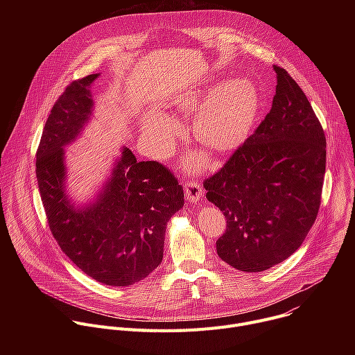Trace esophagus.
Listing matches in <instances>:
<instances>
[{
  "label": "esophagus",
  "instance_id": "obj_1",
  "mask_svg": "<svg viewBox=\"0 0 355 355\" xmlns=\"http://www.w3.org/2000/svg\"><path fill=\"white\" fill-rule=\"evenodd\" d=\"M184 191H185L187 199L191 200V202L192 200H199L202 198V195H204V189H202L199 182L195 181V180H188L184 185Z\"/></svg>",
  "mask_w": 355,
  "mask_h": 355
}]
</instances>
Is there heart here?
Wrapping results in <instances>:
<instances>
[{
	"mask_svg": "<svg viewBox=\"0 0 355 355\" xmlns=\"http://www.w3.org/2000/svg\"><path fill=\"white\" fill-rule=\"evenodd\" d=\"M200 92L184 91L173 99L180 111H192L198 107ZM257 108V94L250 81L229 80L214 88L202 101L195 116L196 136L211 148L222 150L236 143L248 129ZM143 135L157 146H166L177 123L159 110L148 111L141 121Z\"/></svg>",
	"mask_w": 355,
	"mask_h": 355,
	"instance_id": "b5f03b06",
	"label": "heart"
}]
</instances>
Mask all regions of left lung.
<instances>
[{"instance_id":"obj_1","label":"left lung","mask_w":355,"mask_h":355,"mask_svg":"<svg viewBox=\"0 0 355 355\" xmlns=\"http://www.w3.org/2000/svg\"><path fill=\"white\" fill-rule=\"evenodd\" d=\"M274 70L270 112L204 181L226 218L218 256L245 272L268 270L300 247L318 218L326 173L324 130L311 103L285 69Z\"/></svg>"}]
</instances>
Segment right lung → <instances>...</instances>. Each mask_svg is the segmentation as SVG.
<instances>
[{
	"label": "right lung",
	"mask_w": 355,
	"mask_h": 355,
	"mask_svg": "<svg viewBox=\"0 0 355 355\" xmlns=\"http://www.w3.org/2000/svg\"><path fill=\"white\" fill-rule=\"evenodd\" d=\"M70 83L55 103L36 151V178L47 223L64 254L92 279L128 286L163 261L167 222L184 205V191L159 162H136L125 147L95 204L76 209L64 193V150L92 111L91 83Z\"/></svg>",
	"instance_id": "right-lung-1"
}]
</instances>
